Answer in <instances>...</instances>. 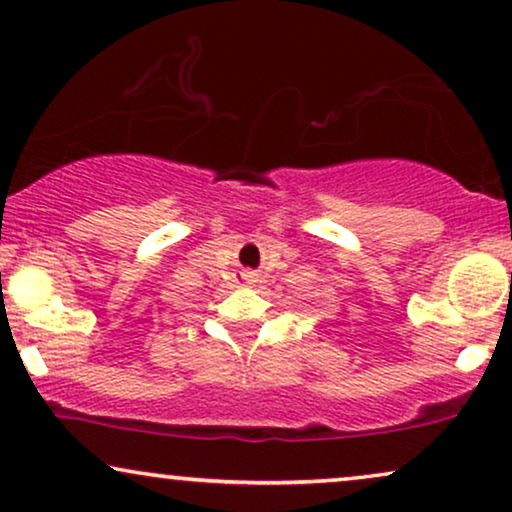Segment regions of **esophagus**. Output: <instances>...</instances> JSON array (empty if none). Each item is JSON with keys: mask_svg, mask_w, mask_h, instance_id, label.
<instances>
[{"mask_svg": "<svg viewBox=\"0 0 512 512\" xmlns=\"http://www.w3.org/2000/svg\"><path fill=\"white\" fill-rule=\"evenodd\" d=\"M249 277V282H254V279H251V275H244V279H247Z\"/></svg>", "mask_w": 512, "mask_h": 512, "instance_id": "1", "label": "esophagus"}]
</instances>
